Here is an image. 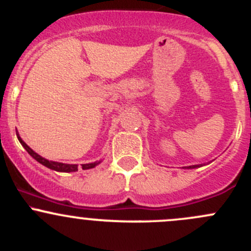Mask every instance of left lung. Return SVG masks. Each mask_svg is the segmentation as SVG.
Masks as SVG:
<instances>
[{
  "mask_svg": "<svg viewBox=\"0 0 251 251\" xmlns=\"http://www.w3.org/2000/svg\"><path fill=\"white\" fill-rule=\"evenodd\" d=\"M199 166H201V165H192V166H187V169H196V168H199Z\"/></svg>",
  "mask_w": 251,
  "mask_h": 251,
  "instance_id": "left-lung-1",
  "label": "left lung"
}]
</instances>
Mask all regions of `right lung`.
<instances>
[{"label":"right lung","instance_id":"add662e5","mask_svg":"<svg viewBox=\"0 0 251 251\" xmlns=\"http://www.w3.org/2000/svg\"><path fill=\"white\" fill-rule=\"evenodd\" d=\"M17 137H18V140H19L20 144H22V146L26 149L27 153H29L30 155L35 159V160L39 161L40 164L45 165L46 168L52 169V170H54V171H59V173H74V171H77L76 164H63V163H57V161L47 160V159L42 158L41 155H39L37 153H35V151H32V149L30 148V147L27 146V144L19 137V133L18 132H17ZM98 164H100V161H96V163H91V164H82L81 166H82V170H87V169L95 168V166L98 165Z\"/></svg>","mask_w":251,"mask_h":251}]
</instances>
